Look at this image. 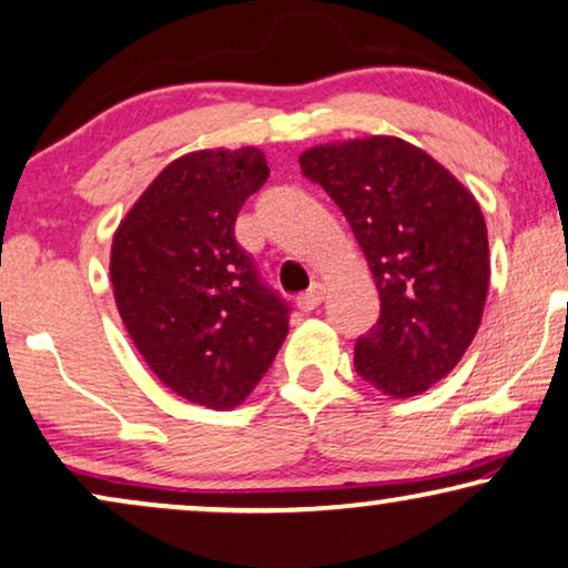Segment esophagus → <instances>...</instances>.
I'll use <instances>...</instances> for the list:
<instances>
[{
    "instance_id": "34e87169",
    "label": "esophagus",
    "mask_w": 568,
    "mask_h": 568,
    "mask_svg": "<svg viewBox=\"0 0 568 568\" xmlns=\"http://www.w3.org/2000/svg\"><path fill=\"white\" fill-rule=\"evenodd\" d=\"M326 295V287L324 283H311V287L303 295H298V308L301 311H314L318 308V303L324 301Z\"/></svg>"
}]
</instances>
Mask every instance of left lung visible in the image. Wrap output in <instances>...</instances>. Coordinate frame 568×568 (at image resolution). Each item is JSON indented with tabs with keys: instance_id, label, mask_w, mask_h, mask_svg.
I'll return each mask as SVG.
<instances>
[{
	"instance_id": "8db88e82",
	"label": "left lung",
	"mask_w": 568,
	"mask_h": 568,
	"mask_svg": "<svg viewBox=\"0 0 568 568\" xmlns=\"http://www.w3.org/2000/svg\"><path fill=\"white\" fill-rule=\"evenodd\" d=\"M345 219L381 295L355 371L390 398L425 394L474 342L489 293V236L474 193L396 135L332 141L298 156Z\"/></svg>"
}]
</instances>
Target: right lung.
<instances>
[{"mask_svg":"<svg viewBox=\"0 0 568 568\" xmlns=\"http://www.w3.org/2000/svg\"><path fill=\"white\" fill-rule=\"evenodd\" d=\"M267 174L257 146L190 151L143 190L110 250L135 349L166 388L215 412L252 394L287 334V306L234 239L239 207Z\"/></svg>","mask_w":568,"mask_h":568,"instance_id":"add662e5","label":"right lung"}]
</instances>
